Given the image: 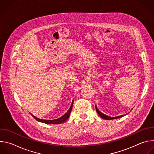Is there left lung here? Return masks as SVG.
I'll return each instance as SVG.
<instances>
[{"label": "left lung", "instance_id": "8db88e82", "mask_svg": "<svg viewBox=\"0 0 154 154\" xmlns=\"http://www.w3.org/2000/svg\"><path fill=\"white\" fill-rule=\"evenodd\" d=\"M96 112H97L98 115L101 117L103 119H105L106 120H111V119H118V118H121L122 117H123L124 116H125V115H121V116H116V117H111V116H107L103 113H102L101 112H100L97 107V105H96Z\"/></svg>", "mask_w": 154, "mask_h": 154}]
</instances>
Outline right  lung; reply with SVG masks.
<instances>
[{
    "instance_id": "1",
    "label": "right lung",
    "mask_w": 154,
    "mask_h": 154,
    "mask_svg": "<svg viewBox=\"0 0 154 154\" xmlns=\"http://www.w3.org/2000/svg\"><path fill=\"white\" fill-rule=\"evenodd\" d=\"M73 103H74V100H72L71 105L69 108V109H68V111L64 115H63L62 116H61L60 118H58V119H52V120H46V119H39L38 118H36V116H35L34 115H33L32 113L31 115L38 121L42 122V123H45L47 124H62L63 122H64L66 121L68 118L69 117V115L71 114L72 108V105H73Z\"/></svg>"
}]
</instances>
